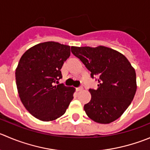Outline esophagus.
Segmentation results:
<instances>
[{
    "label": "esophagus",
    "instance_id": "1",
    "mask_svg": "<svg viewBox=\"0 0 150 150\" xmlns=\"http://www.w3.org/2000/svg\"><path fill=\"white\" fill-rule=\"evenodd\" d=\"M83 90V87L82 86H79L78 88H76V91H82Z\"/></svg>",
    "mask_w": 150,
    "mask_h": 150
}]
</instances>
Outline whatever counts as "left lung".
Returning a JSON list of instances; mask_svg holds the SVG:
<instances>
[{"label": "left lung", "instance_id": "1", "mask_svg": "<svg viewBox=\"0 0 150 150\" xmlns=\"http://www.w3.org/2000/svg\"><path fill=\"white\" fill-rule=\"evenodd\" d=\"M72 54L97 77V89L90 88L91 98L84 110L93 121L108 124L120 118L133 100L136 75L127 58L109 47H71Z\"/></svg>", "mask_w": 150, "mask_h": 150}]
</instances>
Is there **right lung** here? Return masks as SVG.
Instances as JSON below:
<instances>
[{
  "label": "right lung",
  "mask_w": 150,
  "mask_h": 150,
  "mask_svg": "<svg viewBox=\"0 0 150 150\" xmlns=\"http://www.w3.org/2000/svg\"><path fill=\"white\" fill-rule=\"evenodd\" d=\"M70 56V47L46 42L30 47L22 56L15 72L16 84L23 105L31 115L48 122L62 117L73 99L75 88L63 83L64 62Z\"/></svg>",
  "instance_id": "right-lung-1"
}]
</instances>
